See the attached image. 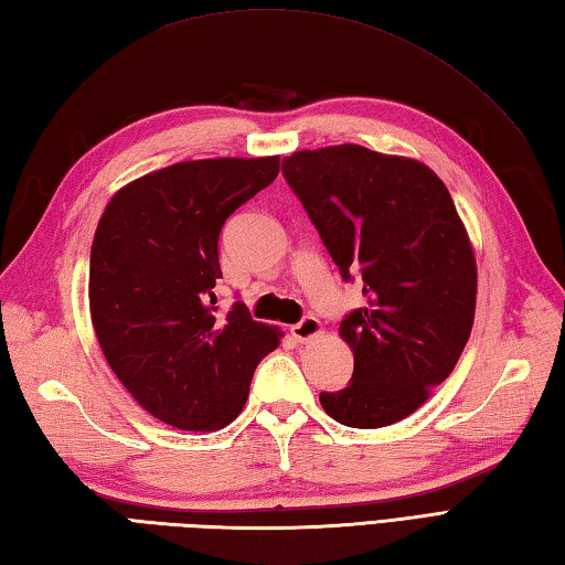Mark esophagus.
<instances>
[{
    "mask_svg": "<svg viewBox=\"0 0 565 565\" xmlns=\"http://www.w3.org/2000/svg\"><path fill=\"white\" fill-rule=\"evenodd\" d=\"M291 334H294L296 342H310V340L320 338L322 326H320L318 318H310L308 316L301 322H296V326H291Z\"/></svg>",
    "mask_w": 565,
    "mask_h": 565,
    "instance_id": "1",
    "label": "esophagus"
}]
</instances>
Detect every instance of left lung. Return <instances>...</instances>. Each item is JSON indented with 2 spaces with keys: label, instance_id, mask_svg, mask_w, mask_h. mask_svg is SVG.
Masks as SVG:
<instances>
[{
  "label": "left lung",
  "instance_id": "obj_1",
  "mask_svg": "<svg viewBox=\"0 0 565 565\" xmlns=\"http://www.w3.org/2000/svg\"><path fill=\"white\" fill-rule=\"evenodd\" d=\"M284 177L340 274L364 281L366 306L340 326L354 374L320 393L322 411L359 429L401 423L449 379L473 328L476 255L449 189L425 162L354 142L298 150Z\"/></svg>",
  "mask_w": 565,
  "mask_h": 565
}]
</instances>
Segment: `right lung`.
<instances>
[{
  "label": "right lung",
  "mask_w": 565,
  "mask_h": 565,
  "mask_svg": "<svg viewBox=\"0 0 565 565\" xmlns=\"http://www.w3.org/2000/svg\"><path fill=\"white\" fill-rule=\"evenodd\" d=\"M276 174L279 154L186 160L106 203L89 259L92 326L116 379L164 425H231L257 364L284 338L243 303L218 318L213 294L225 218Z\"/></svg>",
  "instance_id": "right-lung-1"
}]
</instances>
